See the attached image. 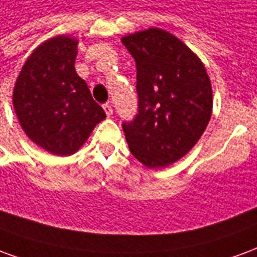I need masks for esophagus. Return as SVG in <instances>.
Wrapping results in <instances>:
<instances>
[{
  "label": "esophagus",
  "mask_w": 257,
  "mask_h": 257,
  "mask_svg": "<svg viewBox=\"0 0 257 257\" xmlns=\"http://www.w3.org/2000/svg\"><path fill=\"white\" fill-rule=\"evenodd\" d=\"M103 110H104V112H106L107 117H111L112 115V107L108 104V103H106V104H103Z\"/></svg>",
  "instance_id": "obj_1"
}]
</instances>
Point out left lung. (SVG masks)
<instances>
[{
  "mask_svg": "<svg viewBox=\"0 0 257 257\" xmlns=\"http://www.w3.org/2000/svg\"><path fill=\"white\" fill-rule=\"evenodd\" d=\"M136 62L139 111L122 129L132 156L147 168L179 161L202 136L212 115V85L201 59L157 27L121 38Z\"/></svg>",
  "mask_w": 257,
  "mask_h": 257,
  "instance_id": "left-lung-1",
  "label": "left lung"
}]
</instances>
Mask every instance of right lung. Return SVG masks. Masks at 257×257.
<instances>
[{
  "label": "right lung",
  "instance_id": "add662e5",
  "mask_svg": "<svg viewBox=\"0 0 257 257\" xmlns=\"http://www.w3.org/2000/svg\"><path fill=\"white\" fill-rule=\"evenodd\" d=\"M78 40L56 36L31 52L15 82L12 103L31 142L53 156H71L82 147L106 114L92 99L74 63Z\"/></svg>",
  "mask_w": 257,
  "mask_h": 257
}]
</instances>
